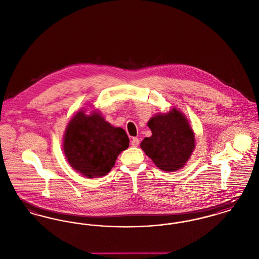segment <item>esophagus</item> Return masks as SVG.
<instances>
[{
  "instance_id": "esophagus-1",
  "label": "esophagus",
  "mask_w": 259,
  "mask_h": 259,
  "mask_svg": "<svg viewBox=\"0 0 259 259\" xmlns=\"http://www.w3.org/2000/svg\"><path fill=\"white\" fill-rule=\"evenodd\" d=\"M140 144V140L138 138H133L132 141H131V145L132 147H138Z\"/></svg>"
}]
</instances>
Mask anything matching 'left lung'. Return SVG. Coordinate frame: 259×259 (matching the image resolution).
<instances>
[{"label": "left lung", "mask_w": 259, "mask_h": 259, "mask_svg": "<svg viewBox=\"0 0 259 259\" xmlns=\"http://www.w3.org/2000/svg\"><path fill=\"white\" fill-rule=\"evenodd\" d=\"M152 135L145 138L141 148L163 171L180 170L195 148L194 132L182 111L174 108L167 113H158L148 122Z\"/></svg>", "instance_id": "1"}]
</instances>
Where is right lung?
Listing matches in <instances>:
<instances>
[{"instance_id": "1", "label": "right lung", "mask_w": 259, "mask_h": 259, "mask_svg": "<svg viewBox=\"0 0 259 259\" xmlns=\"http://www.w3.org/2000/svg\"><path fill=\"white\" fill-rule=\"evenodd\" d=\"M129 147L122 128L113 127L97 111H79L68 124L63 150L69 164L87 178L106 176L119 153Z\"/></svg>"}]
</instances>
